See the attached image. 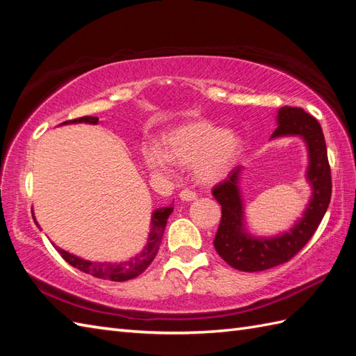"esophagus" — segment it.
Masks as SVG:
<instances>
[{
  "label": "esophagus",
  "mask_w": 356,
  "mask_h": 356,
  "mask_svg": "<svg viewBox=\"0 0 356 356\" xmlns=\"http://www.w3.org/2000/svg\"><path fill=\"white\" fill-rule=\"evenodd\" d=\"M179 197L182 199V200H185V202H191V200L197 199V193L191 191V190H184V191H180Z\"/></svg>",
  "instance_id": "1"
}]
</instances>
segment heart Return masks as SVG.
Here are the masks:
<instances>
[{"label": "heart", "instance_id": "b5f03b06", "mask_svg": "<svg viewBox=\"0 0 356 356\" xmlns=\"http://www.w3.org/2000/svg\"><path fill=\"white\" fill-rule=\"evenodd\" d=\"M241 142L236 134L205 120L186 124L171 131L163 140L162 153L156 148L143 151L147 168L159 176L168 174V162L194 166L203 182H216L236 163Z\"/></svg>", "mask_w": 356, "mask_h": 356}]
</instances>
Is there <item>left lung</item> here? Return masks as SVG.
I'll list each match as a JSON object with an SVG mask.
<instances>
[{"instance_id":"left-lung-1","label":"left lung","mask_w":356,"mask_h":356,"mask_svg":"<svg viewBox=\"0 0 356 356\" xmlns=\"http://www.w3.org/2000/svg\"><path fill=\"white\" fill-rule=\"evenodd\" d=\"M278 127L270 138L301 136L309 151L307 180L312 185V199L303 217L289 232L272 238H255L245 231L243 202L238 190L241 166H236L223 182L213 188L214 199L222 205V220L214 238L218 255L231 268L243 272H259L289 261L312 238L330 203L332 177L327 148L321 125L303 108L278 110Z\"/></svg>"}]
</instances>
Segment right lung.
<instances>
[{
    "instance_id": "add662e5",
    "label": "right lung",
    "mask_w": 356,
    "mask_h": 356,
    "mask_svg": "<svg viewBox=\"0 0 356 356\" xmlns=\"http://www.w3.org/2000/svg\"><path fill=\"white\" fill-rule=\"evenodd\" d=\"M97 120L99 119L95 116H84V118H78L73 120H65V122H63V125L79 124V122L97 124ZM172 209H174V207L168 205V207L159 208L154 211L153 218H151V229H149L147 246L143 248V251L140 254H138L136 257H133L131 260L124 261V263H95V261L79 259V257L72 255L58 246H55V248L67 263L72 264L73 268L86 272V274H90L96 278L110 280V282H127V280L139 277L142 272L149 266L151 261L154 260V257L159 251V246H161L166 220H168V217L172 213Z\"/></svg>"
}]
</instances>
